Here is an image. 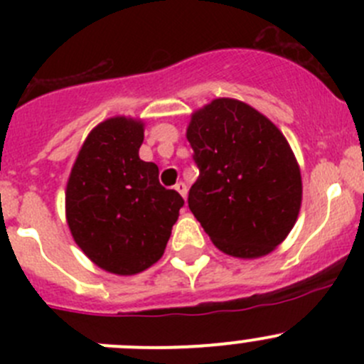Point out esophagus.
Segmentation results:
<instances>
[{
	"instance_id": "1",
	"label": "esophagus",
	"mask_w": 364,
	"mask_h": 364,
	"mask_svg": "<svg viewBox=\"0 0 364 364\" xmlns=\"http://www.w3.org/2000/svg\"><path fill=\"white\" fill-rule=\"evenodd\" d=\"M176 190H178L179 193H181L183 196V199H186V185L183 181H179V183H176V186H174Z\"/></svg>"
}]
</instances>
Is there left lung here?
<instances>
[{"label": "left lung", "instance_id": "left-lung-1", "mask_svg": "<svg viewBox=\"0 0 364 364\" xmlns=\"http://www.w3.org/2000/svg\"><path fill=\"white\" fill-rule=\"evenodd\" d=\"M186 139L199 167L188 208L215 247L241 259L273 252L294 227L303 193L284 134L250 105L216 98L193 114Z\"/></svg>", "mask_w": 364, "mask_h": 364}]
</instances>
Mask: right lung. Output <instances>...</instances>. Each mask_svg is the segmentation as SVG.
Returning <instances> with one entry per match:
<instances>
[{
    "mask_svg": "<svg viewBox=\"0 0 364 364\" xmlns=\"http://www.w3.org/2000/svg\"><path fill=\"white\" fill-rule=\"evenodd\" d=\"M141 121L111 117L91 130L67 185V220L80 250L114 274L144 271L164 255L185 200L139 159Z\"/></svg>",
    "mask_w": 364,
    "mask_h": 364,
    "instance_id": "add662e5",
    "label": "right lung"
}]
</instances>
